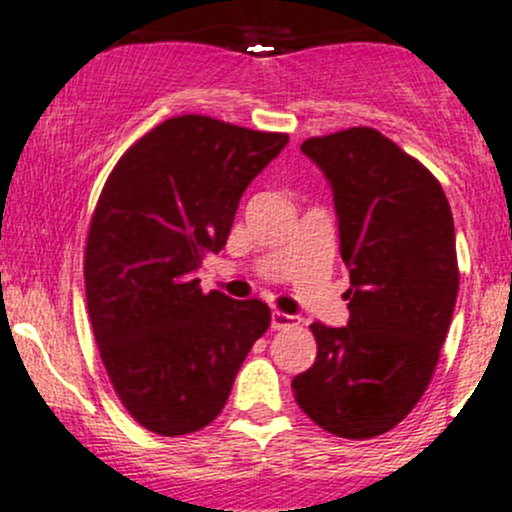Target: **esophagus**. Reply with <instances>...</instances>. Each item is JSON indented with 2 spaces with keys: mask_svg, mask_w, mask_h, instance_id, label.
Instances as JSON below:
<instances>
[{
  "mask_svg": "<svg viewBox=\"0 0 512 512\" xmlns=\"http://www.w3.org/2000/svg\"><path fill=\"white\" fill-rule=\"evenodd\" d=\"M300 321L302 319L295 317V314H285V312H278V309H275L273 317H271V326L275 331H280V329H290V326H297Z\"/></svg>",
  "mask_w": 512,
  "mask_h": 512,
  "instance_id": "obj_1",
  "label": "esophagus"
}]
</instances>
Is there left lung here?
Instances as JSON below:
<instances>
[{"mask_svg":"<svg viewBox=\"0 0 512 512\" xmlns=\"http://www.w3.org/2000/svg\"><path fill=\"white\" fill-rule=\"evenodd\" d=\"M302 152L331 183L350 321L309 326L317 360L292 392L319 428L370 440L433 380L459 290L455 222L440 181L380 130L309 137Z\"/></svg>","mask_w":512,"mask_h":512,"instance_id":"8db88e82","label":"left lung"}]
</instances>
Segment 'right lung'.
Wrapping results in <instances>:
<instances>
[{
  "mask_svg": "<svg viewBox=\"0 0 512 512\" xmlns=\"http://www.w3.org/2000/svg\"><path fill=\"white\" fill-rule=\"evenodd\" d=\"M285 145V132L191 113L142 135L106 179L86 237V307L120 404L152 433L215 421L271 326L266 302L205 295L195 271L227 244L241 193Z\"/></svg>",
  "mask_w": 512,
  "mask_h": 512,
  "instance_id": "add662e5",
  "label": "right lung"
}]
</instances>
